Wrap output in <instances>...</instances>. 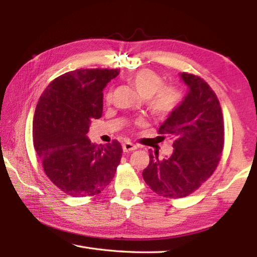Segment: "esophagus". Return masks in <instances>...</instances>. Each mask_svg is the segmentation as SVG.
I'll return each mask as SVG.
<instances>
[{
    "label": "esophagus",
    "instance_id": "1",
    "mask_svg": "<svg viewBox=\"0 0 257 257\" xmlns=\"http://www.w3.org/2000/svg\"><path fill=\"white\" fill-rule=\"evenodd\" d=\"M136 148H137V147H136L134 144H132V143H124V144H122V150L124 151V152H128V151H133V150H135Z\"/></svg>",
    "mask_w": 257,
    "mask_h": 257
}]
</instances>
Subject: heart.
Instances as JSON below:
<instances>
[{
    "mask_svg": "<svg viewBox=\"0 0 257 257\" xmlns=\"http://www.w3.org/2000/svg\"><path fill=\"white\" fill-rule=\"evenodd\" d=\"M128 81L141 97L148 99V107L155 116H168L181 102V91L173 86H163V79L151 70H139L128 77ZM109 97L110 95H107V99Z\"/></svg>",
    "mask_w": 257,
    "mask_h": 257,
    "instance_id": "heart-1",
    "label": "heart"
}]
</instances>
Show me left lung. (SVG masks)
<instances>
[{
	"label": "left lung",
	"instance_id": "1",
	"mask_svg": "<svg viewBox=\"0 0 257 257\" xmlns=\"http://www.w3.org/2000/svg\"><path fill=\"white\" fill-rule=\"evenodd\" d=\"M187 94L159 128V138L173 140V152L163 159L150 152L143 177L151 190L165 198L189 195L217 167L224 144V122L215 92L198 76L180 73Z\"/></svg>",
	"mask_w": 257,
	"mask_h": 257
}]
</instances>
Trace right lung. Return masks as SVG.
Returning <instances> with one entry per match:
<instances>
[{
  "mask_svg": "<svg viewBox=\"0 0 257 257\" xmlns=\"http://www.w3.org/2000/svg\"><path fill=\"white\" fill-rule=\"evenodd\" d=\"M118 69H76L46 87L35 109L33 141L51 181L70 196H91L110 183L121 159L117 140L96 145L87 137L102 114V90Z\"/></svg>",
  "mask_w": 257,
  "mask_h": 257,
  "instance_id": "right-lung-1",
  "label": "right lung"
}]
</instances>
